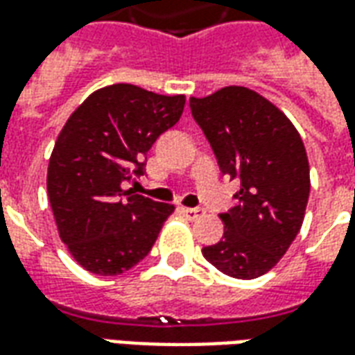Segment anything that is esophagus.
<instances>
[{"label":"esophagus","mask_w":355,"mask_h":355,"mask_svg":"<svg viewBox=\"0 0 355 355\" xmlns=\"http://www.w3.org/2000/svg\"><path fill=\"white\" fill-rule=\"evenodd\" d=\"M182 215L188 218V220H198L201 216L205 215V209L201 207H184L182 209Z\"/></svg>","instance_id":"1"}]
</instances>
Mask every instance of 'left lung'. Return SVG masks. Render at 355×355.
I'll list each match as a JSON object with an SVG mask.
<instances>
[{
    "label": "left lung",
    "instance_id": "1",
    "mask_svg": "<svg viewBox=\"0 0 355 355\" xmlns=\"http://www.w3.org/2000/svg\"><path fill=\"white\" fill-rule=\"evenodd\" d=\"M190 110L223 175L239 180L236 205L220 213L223 239L201 253L223 274L254 279L279 262L304 220L310 167L302 139L282 110L251 89L192 96Z\"/></svg>",
    "mask_w": 355,
    "mask_h": 355
}]
</instances>
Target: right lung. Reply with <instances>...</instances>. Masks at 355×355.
<instances>
[{
	"mask_svg": "<svg viewBox=\"0 0 355 355\" xmlns=\"http://www.w3.org/2000/svg\"><path fill=\"white\" fill-rule=\"evenodd\" d=\"M182 110V94L116 83L89 94L62 127L47 193L58 236L91 274L119 275L137 266L175 211L121 186L146 173L148 150Z\"/></svg>",
	"mask_w": 355,
	"mask_h": 355,
	"instance_id": "right-lung-1",
	"label": "right lung"
}]
</instances>
